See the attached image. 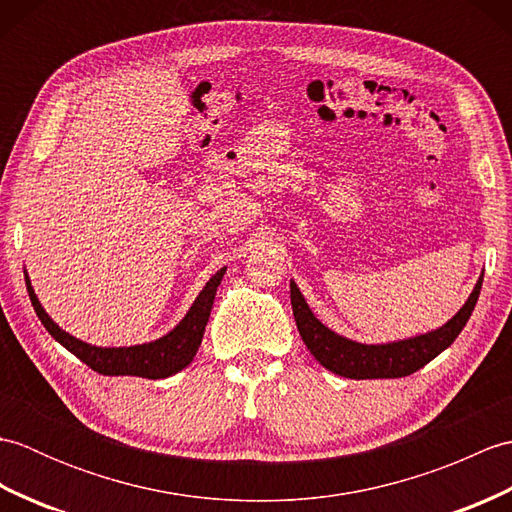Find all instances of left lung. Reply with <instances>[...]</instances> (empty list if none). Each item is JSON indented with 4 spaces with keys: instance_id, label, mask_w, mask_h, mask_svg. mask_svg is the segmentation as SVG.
<instances>
[{
    "instance_id": "obj_1",
    "label": "left lung",
    "mask_w": 512,
    "mask_h": 512,
    "mask_svg": "<svg viewBox=\"0 0 512 512\" xmlns=\"http://www.w3.org/2000/svg\"><path fill=\"white\" fill-rule=\"evenodd\" d=\"M484 273L477 279V284L464 306L455 312V317L449 319L438 330L427 334L411 336V339L391 341V343H358L347 339V336L336 334L328 325H323L314 312L310 310L308 301L303 299L299 286L290 279V303L292 314H295L297 330L310 354L317 361L330 369V372L345 376V378H402L420 367L433 361L440 352L458 339V334L471 319L475 310L477 297H480Z\"/></svg>"
}]
</instances>
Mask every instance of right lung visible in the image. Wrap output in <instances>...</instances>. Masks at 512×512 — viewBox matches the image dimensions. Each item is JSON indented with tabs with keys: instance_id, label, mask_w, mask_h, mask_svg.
Here are the masks:
<instances>
[{
	"instance_id": "add662e5",
	"label": "right lung",
	"mask_w": 512,
	"mask_h": 512,
	"mask_svg": "<svg viewBox=\"0 0 512 512\" xmlns=\"http://www.w3.org/2000/svg\"><path fill=\"white\" fill-rule=\"evenodd\" d=\"M226 273V268H220L217 273L206 281V286L200 290V295L195 297L193 306L189 312L184 314V319L156 341L140 343V345H129V347H99L92 343H85L76 336L61 330L57 323L50 319V314L43 310L41 301L35 295V288L30 284V277L26 273V288L28 297L32 301V308H35L39 321L43 323L52 339L61 343L65 350L72 352L76 358L92 367L94 372L103 376H140V378H169L173 374L182 372L187 367L198 347L202 343L206 321L211 317L213 299L217 286Z\"/></svg>"
}]
</instances>
